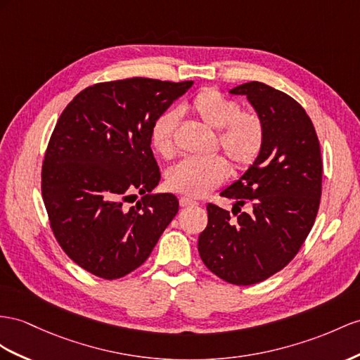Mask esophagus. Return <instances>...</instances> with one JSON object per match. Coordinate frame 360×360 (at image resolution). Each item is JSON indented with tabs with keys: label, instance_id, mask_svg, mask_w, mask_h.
I'll use <instances>...</instances> for the list:
<instances>
[{
	"label": "esophagus",
	"instance_id": "34e87169",
	"mask_svg": "<svg viewBox=\"0 0 360 360\" xmlns=\"http://www.w3.org/2000/svg\"><path fill=\"white\" fill-rule=\"evenodd\" d=\"M179 205H181L182 208H187V207H195V205H198V202H196V200H193V199H190V198L182 196V198L179 199Z\"/></svg>",
	"mask_w": 360,
	"mask_h": 360
}]
</instances>
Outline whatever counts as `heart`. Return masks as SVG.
Returning <instances> with one entry per match:
<instances>
[{"instance_id":"heart-1","label":"heart","mask_w":360,"mask_h":360,"mask_svg":"<svg viewBox=\"0 0 360 360\" xmlns=\"http://www.w3.org/2000/svg\"><path fill=\"white\" fill-rule=\"evenodd\" d=\"M190 110L207 126L217 129V144L236 169H246L259 156L264 143V123L254 110H242L237 100L216 88L202 89L190 103ZM179 115L165 110L150 127V143L162 158L174 153V129ZM228 162L219 155L186 158L167 172V187L190 198H204L228 178Z\"/></svg>"}]
</instances>
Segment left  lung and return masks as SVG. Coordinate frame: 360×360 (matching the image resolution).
Wrapping results in <instances>:
<instances>
[{
	"label": "left lung",
	"mask_w": 360,
	"mask_h": 360,
	"mask_svg": "<svg viewBox=\"0 0 360 360\" xmlns=\"http://www.w3.org/2000/svg\"><path fill=\"white\" fill-rule=\"evenodd\" d=\"M229 92L246 96L262 117L264 143L251 167L220 193L234 200L236 217L207 205L198 250L219 278L251 285L288 266L307 238L319 208L322 160L315 127L297 100L262 82Z\"/></svg>",
	"instance_id": "left-lung-1"
}]
</instances>
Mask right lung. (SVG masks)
Here are the masks:
<instances>
[{"label":"right lung","mask_w":360,"mask_h":360,"mask_svg":"<svg viewBox=\"0 0 360 360\" xmlns=\"http://www.w3.org/2000/svg\"><path fill=\"white\" fill-rule=\"evenodd\" d=\"M193 82L132 77L80 91L60 114L42 162L51 231L70 259L105 280L131 274L176 216L161 179L150 127ZM135 192L141 201L129 207Z\"/></svg>","instance_id":"1"}]
</instances>
